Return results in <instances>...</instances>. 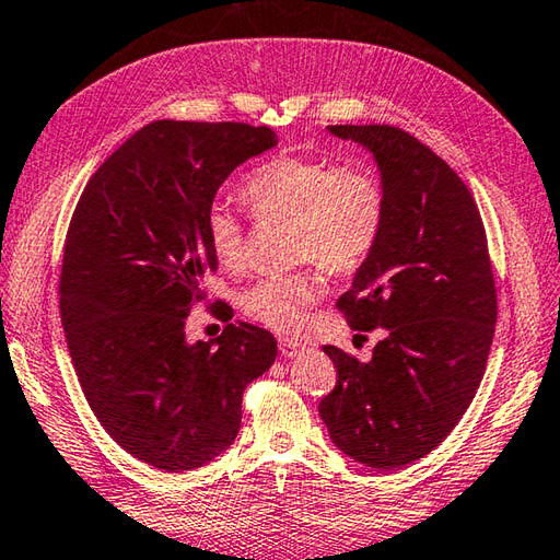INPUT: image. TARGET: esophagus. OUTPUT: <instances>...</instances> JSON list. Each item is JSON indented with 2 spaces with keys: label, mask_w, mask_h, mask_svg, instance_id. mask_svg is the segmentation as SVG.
Listing matches in <instances>:
<instances>
[{
  "label": "esophagus",
  "mask_w": 560,
  "mask_h": 560,
  "mask_svg": "<svg viewBox=\"0 0 560 560\" xmlns=\"http://www.w3.org/2000/svg\"><path fill=\"white\" fill-rule=\"evenodd\" d=\"M279 349H281L283 357L293 359V357H299L305 347L301 342H293V339H279Z\"/></svg>",
  "instance_id": "1"
}]
</instances>
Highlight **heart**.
<instances>
[{
  "label": "heart",
  "instance_id": "obj_1",
  "mask_svg": "<svg viewBox=\"0 0 560 560\" xmlns=\"http://www.w3.org/2000/svg\"><path fill=\"white\" fill-rule=\"evenodd\" d=\"M243 196L255 215L295 223V259H315L335 273L364 265L386 218V194L374 170L364 164L335 167L325 158H273L245 182ZM206 237L218 265H245V230L228 203L208 208ZM323 293L325 283L317 271L269 277L243 295V311L271 330L293 335Z\"/></svg>",
  "mask_w": 560,
  "mask_h": 560
}]
</instances>
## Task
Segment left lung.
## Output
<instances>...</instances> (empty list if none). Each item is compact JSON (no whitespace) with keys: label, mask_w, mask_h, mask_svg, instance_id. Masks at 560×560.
Instances as JSON below:
<instances>
[{"label":"left lung","mask_w":560,"mask_h":560,"mask_svg":"<svg viewBox=\"0 0 560 560\" xmlns=\"http://www.w3.org/2000/svg\"><path fill=\"white\" fill-rule=\"evenodd\" d=\"M376 162L386 218L337 301L352 330H386L369 361L325 347L337 386L320 418L339 452L393 470L427 456L464 418L498 320L486 228L468 186L393 126H327Z\"/></svg>","instance_id":"1"}]
</instances>
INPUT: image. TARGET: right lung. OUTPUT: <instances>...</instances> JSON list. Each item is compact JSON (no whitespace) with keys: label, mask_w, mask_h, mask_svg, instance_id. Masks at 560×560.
Segmentation results:
<instances>
[{"label":"right lung","mask_w":560,"mask_h":560,"mask_svg":"<svg viewBox=\"0 0 560 560\" xmlns=\"http://www.w3.org/2000/svg\"><path fill=\"white\" fill-rule=\"evenodd\" d=\"M267 126L155 120L84 186L68 230L60 315L86 402L114 440L167 474L235 442L243 393L277 359V339L230 323L186 339L191 303L218 267L206 215L240 164L277 145Z\"/></svg>","instance_id":"obj_1"}]
</instances>
